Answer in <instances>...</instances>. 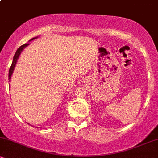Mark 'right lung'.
Here are the masks:
<instances>
[{"instance_id":"1","label":"right lung","mask_w":158,"mask_h":158,"mask_svg":"<svg viewBox=\"0 0 158 158\" xmlns=\"http://www.w3.org/2000/svg\"><path fill=\"white\" fill-rule=\"evenodd\" d=\"M35 39V38H34V39ZM32 39H31V40H32ZM27 45H28V44H24L21 45V46L20 47L19 49H18L17 51H16L15 56H14V57H13V60H12V65H11V67H10V70H9V79H11V76H12V72H13L14 68H15V64H16V61H17V59H18V58H19L20 53H21V52L22 51L23 49L25 47H27Z\"/></svg>"}]
</instances>
